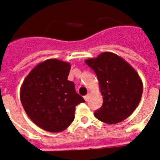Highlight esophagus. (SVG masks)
<instances>
[{"mask_svg": "<svg viewBox=\"0 0 160 160\" xmlns=\"http://www.w3.org/2000/svg\"><path fill=\"white\" fill-rule=\"evenodd\" d=\"M90 93H88L87 95L84 96V99H85V101H86V102H87V101L89 100V98H90Z\"/></svg>", "mask_w": 160, "mask_h": 160, "instance_id": "esophagus-1", "label": "esophagus"}]
</instances>
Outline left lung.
Wrapping results in <instances>:
<instances>
[{
  "instance_id": "left-lung-1",
  "label": "left lung",
  "mask_w": 160,
  "mask_h": 160,
  "mask_svg": "<svg viewBox=\"0 0 160 160\" xmlns=\"http://www.w3.org/2000/svg\"><path fill=\"white\" fill-rule=\"evenodd\" d=\"M85 62L94 70L103 98V105L94 112L95 117L109 124L128 118L139 105L143 93L138 73L124 58L108 51Z\"/></svg>"
}]
</instances>
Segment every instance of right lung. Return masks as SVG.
Instances as JSON below:
<instances>
[{"label":"right lung","instance_id":"obj_1","mask_svg":"<svg viewBox=\"0 0 160 160\" xmlns=\"http://www.w3.org/2000/svg\"><path fill=\"white\" fill-rule=\"evenodd\" d=\"M70 62L50 58L36 65L24 78L20 98L23 109L37 126L50 132H60L74 119L75 106L85 102L67 80Z\"/></svg>","mask_w":160,"mask_h":160}]
</instances>
